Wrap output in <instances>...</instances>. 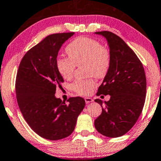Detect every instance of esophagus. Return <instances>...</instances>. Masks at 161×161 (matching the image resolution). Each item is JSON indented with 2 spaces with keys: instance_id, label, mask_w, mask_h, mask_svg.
<instances>
[{
  "instance_id": "1",
  "label": "esophagus",
  "mask_w": 161,
  "mask_h": 161,
  "mask_svg": "<svg viewBox=\"0 0 161 161\" xmlns=\"http://www.w3.org/2000/svg\"><path fill=\"white\" fill-rule=\"evenodd\" d=\"M85 102H86V104H88V103H91V102H93V98H91L90 97H85Z\"/></svg>"
}]
</instances>
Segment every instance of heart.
Listing matches in <instances>:
<instances>
[{
  "instance_id": "1",
  "label": "heart",
  "mask_w": 161,
  "mask_h": 161,
  "mask_svg": "<svg viewBox=\"0 0 161 161\" xmlns=\"http://www.w3.org/2000/svg\"><path fill=\"white\" fill-rule=\"evenodd\" d=\"M69 57H60L57 59V68L61 76L70 79L76 66L85 65L87 76L102 79L108 74L110 66V53L107 47L96 40L80 37L70 42L66 47ZM96 86L93 78L77 79L71 85L72 89L80 95H88Z\"/></svg>"
}]
</instances>
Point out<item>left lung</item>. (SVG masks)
I'll list each match as a JSON object with an SVG mask.
<instances>
[{"label": "left lung", "mask_w": 161, "mask_h": 161, "mask_svg": "<svg viewBox=\"0 0 161 161\" xmlns=\"http://www.w3.org/2000/svg\"><path fill=\"white\" fill-rule=\"evenodd\" d=\"M108 40L110 66L97 96L110 95L108 102H95L102 108L94 125L103 136L117 138L124 136L138 121L145 102L147 79L142 63L133 51L113 32H95Z\"/></svg>", "instance_id": "8db88e82"}]
</instances>
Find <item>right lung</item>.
Here are the masks:
<instances>
[{"label": "right lung", "instance_id": "right-lung-1", "mask_svg": "<svg viewBox=\"0 0 161 161\" xmlns=\"http://www.w3.org/2000/svg\"><path fill=\"white\" fill-rule=\"evenodd\" d=\"M74 32L47 36L23 56L16 76L18 104L29 127L42 138L51 141L69 136L77 117L85 106L82 97H70L68 104L55 97L64 79L57 68L63 44Z\"/></svg>", "mask_w": 161, "mask_h": 161}]
</instances>
